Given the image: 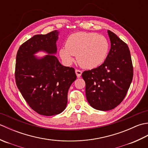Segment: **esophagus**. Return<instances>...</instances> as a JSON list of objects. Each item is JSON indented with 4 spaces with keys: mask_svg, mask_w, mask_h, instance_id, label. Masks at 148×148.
<instances>
[{
    "mask_svg": "<svg viewBox=\"0 0 148 148\" xmlns=\"http://www.w3.org/2000/svg\"><path fill=\"white\" fill-rule=\"evenodd\" d=\"M75 72H76V76L77 77H80L81 74H82V71H79V70H77V69H76V71H75Z\"/></svg>",
    "mask_w": 148,
    "mask_h": 148,
    "instance_id": "34e87169",
    "label": "esophagus"
}]
</instances>
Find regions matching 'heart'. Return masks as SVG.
I'll return each instance as SVG.
<instances>
[{"label":"heart","mask_w":148,"mask_h":148,"mask_svg":"<svg viewBox=\"0 0 148 148\" xmlns=\"http://www.w3.org/2000/svg\"><path fill=\"white\" fill-rule=\"evenodd\" d=\"M109 45L106 37L93 32H80L69 36L65 47L59 50L60 57L66 65H71L77 56L79 64L92 69L101 65L108 56Z\"/></svg>","instance_id":"obj_1"}]
</instances>
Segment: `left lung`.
<instances>
[{"label": "left lung", "mask_w": 148, "mask_h": 148, "mask_svg": "<svg viewBox=\"0 0 148 148\" xmlns=\"http://www.w3.org/2000/svg\"><path fill=\"white\" fill-rule=\"evenodd\" d=\"M111 49L104 62L91 71H84L86 97L93 108L109 111L120 103L133 78V66L127 45L108 30Z\"/></svg>", "instance_id": "1"}]
</instances>
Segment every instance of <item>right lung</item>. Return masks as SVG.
<instances>
[{
	"label": "right lung",
	"instance_id": "right-lung-1",
	"mask_svg": "<svg viewBox=\"0 0 148 148\" xmlns=\"http://www.w3.org/2000/svg\"><path fill=\"white\" fill-rule=\"evenodd\" d=\"M59 32L33 36L19 48L15 78L18 88L34 111L44 116L60 114L66 108L67 93L76 79L74 69L65 67L56 57ZM42 51L43 57L35 55Z\"/></svg>",
	"mask_w": 148,
	"mask_h": 148
}]
</instances>
